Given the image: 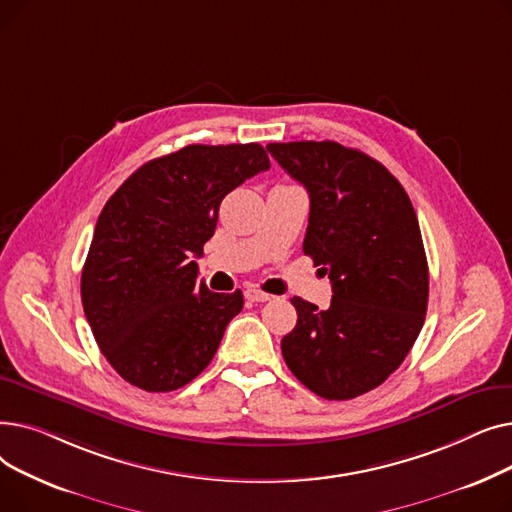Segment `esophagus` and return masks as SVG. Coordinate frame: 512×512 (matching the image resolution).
Listing matches in <instances>:
<instances>
[{
	"label": "esophagus",
	"instance_id": "34e87169",
	"mask_svg": "<svg viewBox=\"0 0 512 512\" xmlns=\"http://www.w3.org/2000/svg\"><path fill=\"white\" fill-rule=\"evenodd\" d=\"M245 297H247L249 301H253V303H265V301L272 299V294H267V292H263V290L251 286V288L245 290Z\"/></svg>",
	"mask_w": 512,
	"mask_h": 512
}]
</instances>
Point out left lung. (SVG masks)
<instances>
[{
  "label": "left lung",
  "instance_id": "left-lung-1",
  "mask_svg": "<svg viewBox=\"0 0 512 512\" xmlns=\"http://www.w3.org/2000/svg\"><path fill=\"white\" fill-rule=\"evenodd\" d=\"M267 151L309 193L303 251L332 282L326 311L292 299L297 326L282 355L297 380L348 400L388 380L415 344L429 272L415 209L373 157L334 141L270 143Z\"/></svg>",
  "mask_w": 512,
  "mask_h": 512
}]
</instances>
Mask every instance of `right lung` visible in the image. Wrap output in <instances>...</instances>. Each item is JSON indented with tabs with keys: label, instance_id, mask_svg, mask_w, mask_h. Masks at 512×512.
<instances>
[{
	"label": "right lung",
	"instance_id": "add662e5",
	"mask_svg": "<svg viewBox=\"0 0 512 512\" xmlns=\"http://www.w3.org/2000/svg\"><path fill=\"white\" fill-rule=\"evenodd\" d=\"M270 168L257 143L188 145L147 161L99 213L80 297L103 357L147 392H172L211 363L242 292H211L193 257L222 199Z\"/></svg>",
	"mask_w": 512,
	"mask_h": 512
}]
</instances>
